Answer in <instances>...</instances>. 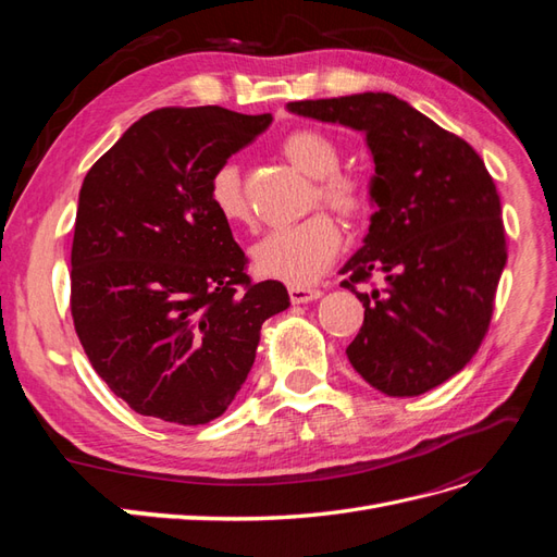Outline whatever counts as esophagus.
<instances>
[{
    "instance_id": "1",
    "label": "esophagus",
    "mask_w": 557,
    "mask_h": 557,
    "mask_svg": "<svg viewBox=\"0 0 557 557\" xmlns=\"http://www.w3.org/2000/svg\"><path fill=\"white\" fill-rule=\"evenodd\" d=\"M290 301L293 305H307V301H313V299H320L323 297V290H318V288H297V285H290Z\"/></svg>"
}]
</instances>
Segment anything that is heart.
<instances>
[{
    "label": "heart",
    "mask_w": 557,
    "mask_h": 557,
    "mask_svg": "<svg viewBox=\"0 0 557 557\" xmlns=\"http://www.w3.org/2000/svg\"><path fill=\"white\" fill-rule=\"evenodd\" d=\"M281 153L305 176L313 178L311 207L318 201L348 221H358L369 209V188L360 176L339 172L342 150L332 137L318 129H297L281 141ZM209 199L215 213L230 225L246 223L250 209L239 170L218 166L209 183ZM342 248V230L327 213L309 215L290 227L264 234L250 248L252 269L269 281L307 288L334 262Z\"/></svg>",
    "instance_id": "1"
}]
</instances>
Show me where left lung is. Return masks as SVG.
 I'll return each mask as SVG.
<instances>
[{
  "instance_id": "1",
  "label": "left lung",
  "mask_w": 557,
  "mask_h": 557,
  "mask_svg": "<svg viewBox=\"0 0 557 557\" xmlns=\"http://www.w3.org/2000/svg\"><path fill=\"white\" fill-rule=\"evenodd\" d=\"M290 113L364 134L376 207L362 248L339 274L364 307L346 348L383 395L416 397L474 358L507 264L499 195L465 139L387 92L290 102ZM383 277L372 294L356 282Z\"/></svg>"
}]
</instances>
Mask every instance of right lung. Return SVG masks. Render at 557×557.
Wrapping results in <instances>:
<instances>
[{"label":"right lung","mask_w":557,"mask_h":557,"mask_svg":"<svg viewBox=\"0 0 557 557\" xmlns=\"http://www.w3.org/2000/svg\"><path fill=\"white\" fill-rule=\"evenodd\" d=\"M272 125L223 107L158 109L83 178L72 244V315L95 372L141 416L205 425L244 385L278 281L250 283L209 183Z\"/></svg>","instance_id":"obj_1"}]
</instances>
